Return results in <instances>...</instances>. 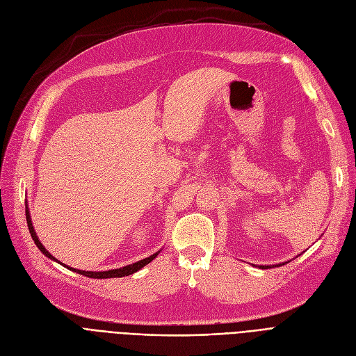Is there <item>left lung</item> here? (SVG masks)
Instances as JSON below:
<instances>
[{
  "label": "left lung",
  "instance_id": "1",
  "mask_svg": "<svg viewBox=\"0 0 356 356\" xmlns=\"http://www.w3.org/2000/svg\"><path fill=\"white\" fill-rule=\"evenodd\" d=\"M280 266H283V264H280ZM259 268H263V270H267V268H271V266H258Z\"/></svg>",
  "mask_w": 356,
  "mask_h": 356
}]
</instances>
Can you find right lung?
I'll use <instances>...</instances> for the list:
<instances>
[{"label": "right lung", "mask_w": 356, "mask_h": 356, "mask_svg": "<svg viewBox=\"0 0 356 356\" xmlns=\"http://www.w3.org/2000/svg\"><path fill=\"white\" fill-rule=\"evenodd\" d=\"M26 218H27L29 231H30V234H31V238H33V241H34V244L37 245V248H39L47 258L56 261V263L62 264V266L66 267L67 270H72V271H74V273L82 274V275L89 277V278H117V277H125V275H129V274H134V273H137L138 270H141L144 266H147L148 263H152V261H153V259L159 255V252H160V251H159V252H156V254H153V255H149V257H147V258H144V259L137 261V263H134V264H129V266H125V267H121V268H117V270H108V271H82V270H76V268L67 267V266H65L63 263H60V261L56 259V258L43 247V244L39 241V238H37L35 231H34V228H33L31 218H30V211H29L27 204H26Z\"/></svg>", "instance_id": "1"}]
</instances>
